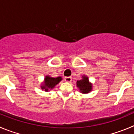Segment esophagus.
<instances>
[{
	"label": "esophagus",
	"mask_w": 134,
	"mask_h": 134,
	"mask_svg": "<svg viewBox=\"0 0 134 134\" xmlns=\"http://www.w3.org/2000/svg\"><path fill=\"white\" fill-rule=\"evenodd\" d=\"M65 81H66V82H71V81H72V77H65Z\"/></svg>",
	"instance_id": "34e87169"
}]
</instances>
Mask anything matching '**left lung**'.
Here are the masks:
<instances>
[{
  "mask_svg": "<svg viewBox=\"0 0 134 134\" xmlns=\"http://www.w3.org/2000/svg\"><path fill=\"white\" fill-rule=\"evenodd\" d=\"M77 87L79 88L81 92L87 94L91 92L92 90V84L90 83L89 80L87 76H82V79L80 81H77Z\"/></svg>",
  "mask_w": 134,
  "mask_h": 134,
  "instance_id": "1",
  "label": "left lung"
}]
</instances>
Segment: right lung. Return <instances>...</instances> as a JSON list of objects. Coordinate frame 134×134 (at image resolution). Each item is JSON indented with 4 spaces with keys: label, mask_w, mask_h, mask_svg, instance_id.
<instances>
[{
    "label": "right lung",
    "mask_w": 134,
    "mask_h": 134,
    "mask_svg": "<svg viewBox=\"0 0 134 134\" xmlns=\"http://www.w3.org/2000/svg\"><path fill=\"white\" fill-rule=\"evenodd\" d=\"M62 80V78L61 77H51L49 76H46L44 79V82L42 86H41V88L42 89H45L46 91H48L49 89H52L54 88L55 86L57 85L60 81Z\"/></svg>",
    "instance_id": "right-lung-1"
}]
</instances>
